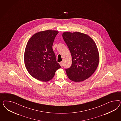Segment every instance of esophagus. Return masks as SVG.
<instances>
[{"mask_svg":"<svg viewBox=\"0 0 121 121\" xmlns=\"http://www.w3.org/2000/svg\"><path fill=\"white\" fill-rule=\"evenodd\" d=\"M59 64L61 67H62L63 66V62H59Z\"/></svg>","mask_w":121,"mask_h":121,"instance_id":"obj_1","label":"esophagus"}]
</instances>
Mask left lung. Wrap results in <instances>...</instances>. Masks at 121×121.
<instances>
[{"label":"left lung","instance_id":"left-lung-1","mask_svg":"<svg viewBox=\"0 0 121 121\" xmlns=\"http://www.w3.org/2000/svg\"><path fill=\"white\" fill-rule=\"evenodd\" d=\"M62 37L70 50L72 65L66 69L70 80L80 82L95 72L99 62V55L95 41L88 35L79 32H64Z\"/></svg>","mask_w":121,"mask_h":121}]
</instances>
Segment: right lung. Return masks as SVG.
<instances>
[{
  "mask_svg": "<svg viewBox=\"0 0 121 121\" xmlns=\"http://www.w3.org/2000/svg\"><path fill=\"white\" fill-rule=\"evenodd\" d=\"M58 31L48 30L35 34L26 45L24 61L26 69L38 80H51L61 66L57 62L52 46Z\"/></svg>",
  "mask_w": 121,
  "mask_h": 121,
  "instance_id": "1",
  "label": "right lung"
}]
</instances>
